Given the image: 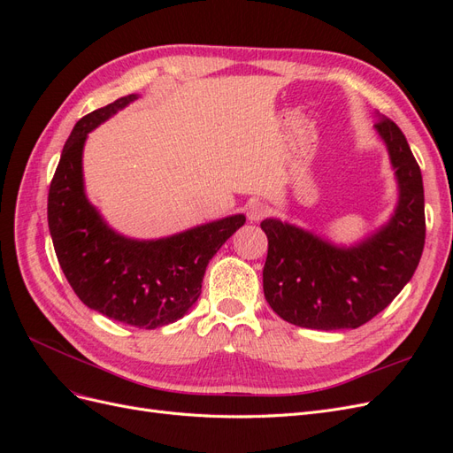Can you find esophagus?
I'll return each mask as SVG.
<instances>
[{"mask_svg":"<svg viewBox=\"0 0 453 453\" xmlns=\"http://www.w3.org/2000/svg\"><path fill=\"white\" fill-rule=\"evenodd\" d=\"M266 213H268V208L265 203H260V202H253V203H250L248 205V217H250V221H260V219H265L266 217Z\"/></svg>","mask_w":453,"mask_h":453,"instance_id":"obj_1","label":"esophagus"}]
</instances>
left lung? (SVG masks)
Returning a JSON list of instances; mask_svg holds the SVG:
<instances>
[{"label": "left lung", "instance_id": "1", "mask_svg": "<svg viewBox=\"0 0 453 453\" xmlns=\"http://www.w3.org/2000/svg\"><path fill=\"white\" fill-rule=\"evenodd\" d=\"M374 130L388 149L399 200L386 225L351 245L311 230L265 219L263 270L266 303L281 319L304 328H357L386 310L412 280L425 243V200L418 162L401 128L376 115Z\"/></svg>", "mask_w": 453, "mask_h": 453}]
</instances>
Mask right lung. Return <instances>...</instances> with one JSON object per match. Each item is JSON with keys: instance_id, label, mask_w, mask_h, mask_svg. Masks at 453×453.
Listing matches in <instances>:
<instances>
[{"instance_id": "right-lung-1", "label": "right lung", "mask_w": 453, "mask_h": 453, "mask_svg": "<svg viewBox=\"0 0 453 453\" xmlns=\"http://www.w3.org/2000/svg\"><path fill=\"white\" fill-rule=\"evenodd\" d=\"M140 98H125L81 119L67 138L49 190V230L62 272L81 303L138 328L170 325L196 304L213 255L245 223L236 213L157 240H135L107 225L88 200L83 150L88 134Z\"/></svg>"}]
</instances>
